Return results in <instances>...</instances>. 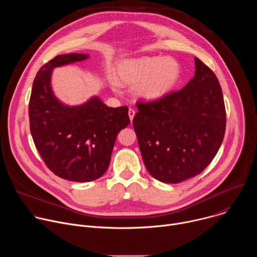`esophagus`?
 Returning a JSON list of instances; mask_svg holds the SVG:
<instances>
[{
	"label": "esophagus",
	"instance_id": "obj_1",
	"mask_svg": "<svg viewBox=\"0 0 257 257\" xmlns=\"http://www.w3.org/2000/svg\"><path fill=\"white\" fill-rule=\"evenodd\" d=\"M128 115H129L130 121L132 122V120H133V118H134V116H135V109H134V108H129V111H128Z\"/></svg>",
	"mask_w": 257,
	"mask_h": 257
}]
</instances>
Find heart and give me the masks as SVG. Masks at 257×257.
<instances>
[{
    "instance_id": "obj_1",
    "label": "heart",
    "mask_w": 257,
    "mask_h": 257,
    "mask_svg": "<svg viewBox=\"0 0 257 257\" xmlns=\"http://www.w3.org/2000/svg\"><path fill=\"white\" fill-rule=\"evenodd\" d=\"M180 66L172 58L142 57L126 60L117 68V80L122 85H134L135 94L146 100L166 95L177 82Z\"/></svg>"
}]
</instances>
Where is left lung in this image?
<instances>
[{
  "mask_svg": "<svg viewBox=\"0 0 257 257\" xmlns=\"http://www.w3.org/2000/svg\"><path fill=\"white\" fill-rule=\"evenodd\" d=\"M182 89L136 105L139 150L150 174L165 183L199 175L213 160L226 131V108L214 73L199 59Z\"/></svg>",
  "mask_w": 257,
  "mask_h": 257,
  "instance_id": "8db88e82",
  "label": "left lung"
}]
</instances>
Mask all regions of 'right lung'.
I'll return each instance as SVG.
<instances>
[{"label": "right lung", "mask_w": 257, "mask_h": 257, "mask_svg": "<svg viewBox=\"0 0 257 257\" xmlns=\"http://www.w3.org/2000/svg\"><path fill=\"white\" fill-rule=\"evenodd\" d=\"M84 54L59 55L36 74L28 105L35 148L58 177L89 182L107 170L117 134L130 123L128 106L109 107L98 97L78 106L61 103L50 85L55 67L85 60Z\"/></svg>", "instance_id": "obj_1"}]
</instances>
